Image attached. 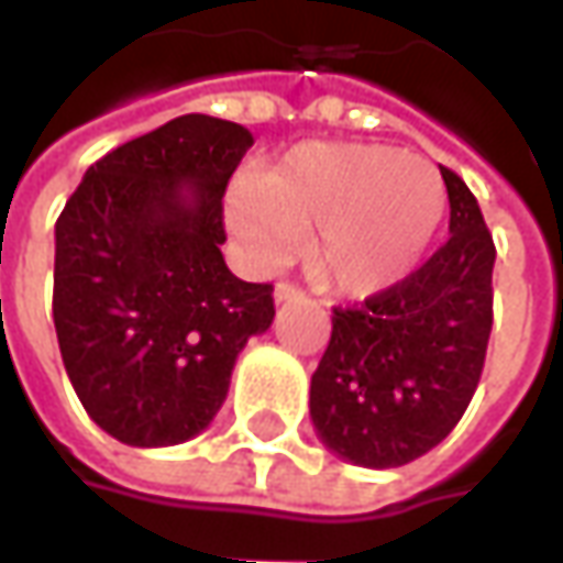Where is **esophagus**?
<instances>
[{"label":"esophagus","instance_id":"esophagus-1","mask_svg":"<svg viewBox=\"0 0 563 563\" xmlns=\"http://www.w3.org/2000/svg\"><path fill=\"white\" fill-rule=\"evenodd\" d=\"M305 292H301L299 286H292V283H277V289H274V299H277V305H283V301H292V299H301Z\"/></svg>","mask_w":563,"mask_h":563}]
</instances>
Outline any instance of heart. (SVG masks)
<instances>
[{"label":"heart","instance_id":"b5f03b06","mask_svg":"<svg viewBox=\"0 0 563 563\" xmlns=\"http://www.w3.org/2000/svg\"><path fill=\"white\" fill-rule=\"evenodd\" d=\"M445 214V184L427 158L367 143H305L230 192V230L258 264H280L308 236L318 286L367 299L405 280Z\"/></svg>","mask_w":563,"mask_h":563}]
</instances>
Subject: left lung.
<instances>
[{"instance_id": "obj_1", "label": "left lung", "mask_w": 563, "mask_h": 563, "mask_svg": "<svg viewBox=\"0 0 563 563\" xmlns=\"http://www.w3.org/2000/svg\"><path fill=\"white\" fill-rule=\"evenodd\" d=\"M439 170L449 240L396 286L358 308H333L330 345L311 377L320 442L374 471L427 455L455 430L493 333V233L467 184Z\"/></svg>"}]
</instances>
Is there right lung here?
<instances>
[{
    "instance_id": "1",
    "label": "right lung",
    "mask_w": 563,
    "mask_h": 563,
    "mask_svg": "<svg viewBox=\"0 0 563 563\" xmlns=\"http://www.w3.org/2000/svg\"><path fill=\"white\" fill-rule=\"evenodd\" d=\"M255 140L184 114L111 148L55 223L52 318L70 386L124 445H180L221 411L274 286L223 262V192Z\"/></svg>"
}]
</instances>
